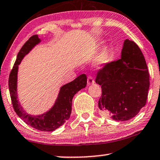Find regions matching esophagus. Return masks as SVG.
<instances>
[{"mask_svg":"<svg viewBox=\"0 0 160 160\" xmlns=\"http://www.w3.org/2000/svg\"><path fill=\"white\" fill-rule=\"evenodd\" d=\"M95 83V81L93 79V78L89 76V77H88L87 78V83L88 85H91V84H93V83Z\"/></svg>","mask_w":160,"mask_h":160,"instance_id":"1","label":"esophagus"}]
</instances>
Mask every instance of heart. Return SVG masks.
I'll return each instance as SVG.
<instances>
[{"mask_svg":"<svg viewBox=\"0 0 160 160\" xmlns=\"http://www.w3.org/2000/svg\"><path fill=\"white\" fill-rule=\"evenodd\" d=\"M109 55L107 51H103L96 59V64L98 65H103L108 62Z\"/></svg>","mask_w":160,"mask_h":160,"instance_id":"b5f03b06","label":"heart"}]
</instances>
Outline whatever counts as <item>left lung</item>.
I'll return each instance as SVG.
<instances>
[{
    "mask_svg": "<svg viewBox=\"0 0 160 160\" xmlns=\"http://www.w3.org/2000/svg\"><path fill=\"white\" fill-rule=\"evenodd\" d=\"M101 86L100 112L116 121L134 118L145 106L150 74L145 57L135 42L125 40L121 58L106 63L96 73Z\"/></svg>",
    "mask_w": 160,
    "mask_h": 160,
    "instance_id": "1",
    "label": "left lung"
}]
</instances>
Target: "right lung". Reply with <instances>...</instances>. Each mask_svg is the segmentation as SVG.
Masks as SVG:
<instances>
[{
	"label": "right lung",
	"mask_w": 160,
	"mask_h": 160,
	"mask_svg": "<svg viewBox=\"0 0 160 160\" xmlns=\"http://www.w3.org/2000/svg\"><path fill=\"white\" fill-rule=\"evenodd\" d=\"M40 42V40L38 35H32L29 38L18 52L14 66L9 75V91L14 111L26 124L41 131L52 132L62 126L69 118L72 112L73 97L78 91L86 87L87 77L84 74H81L72 82L63 86L60 89L55 104L50 111L46 113L38 116L28 115L23 110L17 99L18 69V65L25 54H27L33 47Z\"/></svg>",
	"instance_id": "right-lung-1"
}]
</instances>
